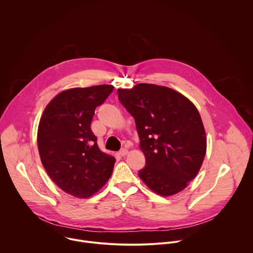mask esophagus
Returning <instances> with one entry per match:
<instances>
[{"instance_id": "obj_1", "label": "esophagus", "mask_w": 253, "mask_h": 253, "mask_svg": "<svg viewBox=\"0 0 253 253\" xmlns=\"http://www.w3.org/2000/svg\"><path fill=\"white\" fill-rule=\"evenodd\" d=\"M119 154H120L121 156H126V155L128 154V150L125 149V148H123V149H121V150L119 151Z\"/></svg>"}]
</instances>
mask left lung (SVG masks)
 Segmentation results:
<instances>
[{"mask_svg":"<svg viewBox=\"0 0 253 253\" xmlns=\"http://www.w3.org/2000/svg\"><path fill=\"white\" fill-rule=\"evenodd\" d=\"M134 117L146 165L138 172L154 193L172 196L185 189L203 163L207 139L196 106L171 88L140 83L118 89Z\"/></svg>","mask_w":253,"mask_h":253,"instance_id":"1","label":"left lung"}]
</instances>
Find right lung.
Segmentation results:
<instances>
[{"instance_id": "1", "label": "right lung", "mask_w": 253, "mask_h": 253, "mask_svg": "<svg viewBox=\"0 0 253 253\" xmlns=\"http://www.w3.org/2000/svg\"><path fill=\"white\" fill-rule=\"evenodd\" d=\"M113 89L97 85L64 90L41 116L37 142L42 164L55 184L74 197L93 196L112 175L116 159L100 150L90 125L96 107Z\"/></svg>"}]
</instances>
